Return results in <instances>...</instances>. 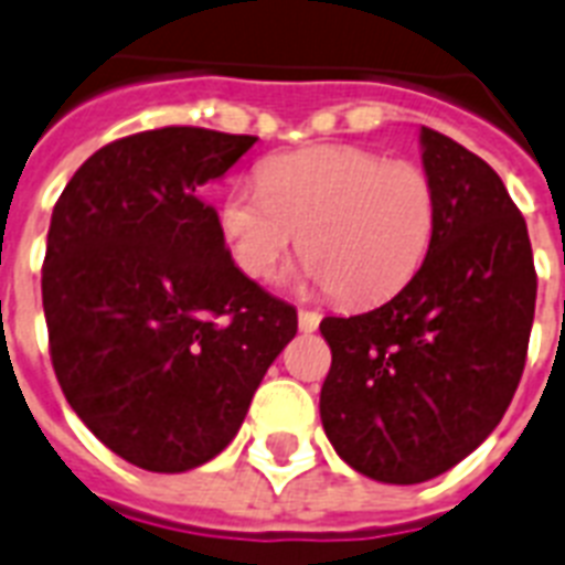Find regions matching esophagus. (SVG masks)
<instances>
[{
    "mask_svg": "<svg viewBox=\"0 0 565 565\" xmlns=\"http://www.w3.org/2000/svg\"><path fill=\"white\" fill-rule=\"evenodd\" d=\"M319 313L317 310H299V328L305 331V334H310V331H317L319 328Z\"/></svg>",
    "mask_w": 565,
    "mask_h": 565,
    "instance_id": "34e87169",
    "label": "esophagus"
}]
</instances>
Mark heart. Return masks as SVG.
<instances>
[{
  "label": "heart",
  "mask_w": 565,
  "mask_h": 565,
  "mask_svg": "<svg viewBox=\"0 0 565 565\" xmlns=\"http://www.w3.org/2000/svg\"><path fill=\"white\" fill-rule=\"evenodd\" d=\"M434 225L428 172L358 146L275 154L260 167V190L234 188L220 207L222 239L239 273L273 278L299 239L305 275L345 305L402 290L428 255Z\"/></svg>",
  "instance_id": "1"
}]
</instances>
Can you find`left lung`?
Listing matches in <instances>:
<instances>
[{
    "label": "left lung",
    "mask_w": 565,
    "mask_h": 565,
    "mask_svg": "<svg viewBox=\"0 0 565 565\" xmlns=\"http://www.w3.org/2000/svg\"><path fill=\"white\" fill-rule=\"evenodd\" d=\"M437 225L419 273L358 317H326L319 416L372 481L422 483L472 455L525 370L536 273L525 216L490 163L422 126Z\"/></svg>",
    "instance_id": "obj_1"
}]
</instances>
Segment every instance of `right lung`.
<instances>
[{"mask_svg":"<svg viewBox=\"0 0 565 565\" xmlns=\"http://www.w3.org/2000/svg\"><path fill=\"white\" fill-rule=\"evenodd\" d=\"M257 137L170 126L102 146L49 222L43 313L57 384L128 463L188 472L228 446L296 337L239 273L204 202Z\"/></svg>","mask_w":565,"mask_h":565,"instance_id":"1","label":"right lung"}]
</instances>
